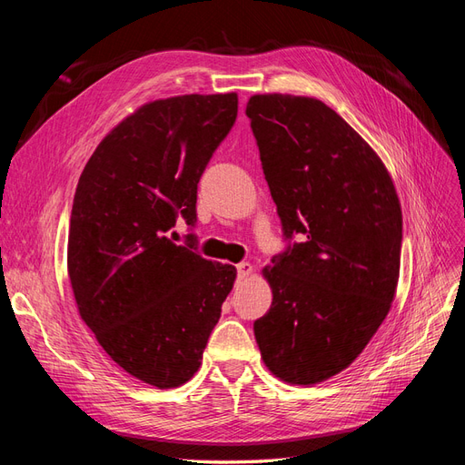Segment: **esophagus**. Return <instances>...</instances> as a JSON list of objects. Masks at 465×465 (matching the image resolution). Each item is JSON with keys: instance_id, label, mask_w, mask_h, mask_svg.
<instances>
[{"instance_id": "1", "label": "esophagus", "mask_w": 465, "mask_h": 465, "mask_svg": "<svg viewBox=\"0 0 465 465\" xmlns=\"http://www.w3.org/2000/svg\"><path fill=\"white\" fill-rule=\"evenodd\" d=\"M236 270H238V277L244 279V277L252 275V272H254V267H252V263H248V262H242V263L236 265Z\"/></svg>"}]
</instances>
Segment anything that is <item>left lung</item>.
I'll return each mask as SVG.
<instances>
[{
  "instance_id": "1",
  "label": "left lung",
  "mask_w": 465,
  "mask_h": 465,
  "mask_svg": "<svg viewBox=\"0 0 465 465\" xmlns=\"http://www.w3.org/2000/svg\"><path fill=\"white\" fill-rule=\"evenodd\" d=\"M287 238L265 265L270 312L254 322L265 367L297 386L345 371L396 297L401 205L376 151L312 96L254 94L246 104Z\"/></svg>"
}]
</instances>
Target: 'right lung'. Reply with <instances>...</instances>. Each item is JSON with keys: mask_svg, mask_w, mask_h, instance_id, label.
<instances>
[{"mask_svg": "<svg viewBox=\"0 0 465 465\" xmlns=\"http://www.w3.org/2000/svg\"><path fill=\"white\" fill-rule=\"evenodd\" d=\"M236 93L139 106L103 139L75 190L67 275L81 320L134 378L178 388L198 372L236 267L166 236L195 223L198 182L231 132Z\"/></svg>", "mask_w": 465, "mask_h": 465, "instance_id": "right-lung-1", "label": "right lung"}]
</instances>
